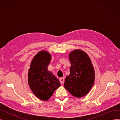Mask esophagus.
I'll list each match as a JSON object with an SVG mask.
<instances>
[{"instance_id": "obj_1", "label": "esophagus", "mask_w": 120, "mask_h": 120, "mask_svg": "<svg viewBox=\"0 0 120 120\" xmlns=\"http://www.w3.org/2000/svg\"><path fill=\"white\" fill-rule=\"evenodd\" d=\"M64 81H65V80L64 78H61L60 79V82L62 84H63L64 83Z\"/></svg>"}]
</instances>
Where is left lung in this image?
<instances>
[{"mask_svg": "<svg viewBox=\"0 0 120 120\" xmlns=\"http://www.w3.org/2000/svg\"><path fill=\"white\" fill-rule=\"evenodd\" d=\"M70 74L66 77L64 86L72 95L82 97L89 92L94 83L95 71L90 57L79 49L69 54Z\"/></svg>", "mask_w": 120, "mask_h": 120, "instance_id": "1", "label": "left lung"}]
</instances>
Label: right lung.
Returning a JSON list of instances; mask_svg holds the SVG:
<instances>
[{"mask_svg": "<svg viewBox=\"0 0 120 120\" xmlns=\"http://www.w3.org/2000/svg\"><path fill=\"white\" fill-rule=\"evenodd\" d=\"M51 59L49 52L41 50L34 56L29 69V86L35 96L43 101L48 100L60 86L59 80L48 69Z\"/></svg>", "mask_w": 120, "mask_h": 120, "instance_id": "1", "label": "right lung"}]
</instances>
